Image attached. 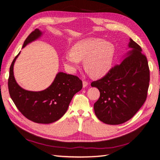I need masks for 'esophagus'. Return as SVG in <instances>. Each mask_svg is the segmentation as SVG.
Returning a JSON list of instances; mask_svg holds the SVG:
<instances>
[{
    "label": "esophagus",
    "mask_w": 160,
    "mask_h": 160,
    "mask_svg": "<svg viewBox=\"0 0 160 160\" xmlns=\"http://www.w3.org/2000/svg\"><path fill=\"white\" fill-rule=\"evenodd\" d=\"M88 82L87 81H82V86H83L84 88L88 86Z\"/></svg>",
    "instance_id": "34e87169"
}]
</instances>
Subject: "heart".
Masks as SVG:
<instances>
[{
    "mask_svg": "<svg viewBox=\"0 0 160 160\" xmlns=\"http://www.w3.org/2000/svg\"><path fill=\"white\" fill-rule=\"evenodd\" d=\"M115 48L110 42L98 38H86L77 42L71 52L63 54L62 58L70 72H75L83 60L85 69L92 76L100 78L112 68Z\"/></svg>",
    "mask_w": 160,
    "mask_h": 160,
    "instance_id": "b5f03b06",
    "label": "heart"
}]
</instances>
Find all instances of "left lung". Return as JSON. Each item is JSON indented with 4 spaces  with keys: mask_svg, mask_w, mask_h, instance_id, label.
I'll return each mask as SVG.
<instances>
[{
    "mask_svg": "<svg viewBox=\"0 0 160 160\" xmlns=\"http://www.w3.org/2000/svg\"><path fill=\"white\" fill-rule=\"evenodd\" d=\"M132 50L104 78L91 82L100 98L94 104L96 116L108 125H119L131 119L145 102L150 82L146 56L138 44L130 39Z\"/></svg>",
    "mask_w": 160,
    "mask_h": 160,
    "instance_id": "obj_1",
    "label": "left lung"
}]
</instances>
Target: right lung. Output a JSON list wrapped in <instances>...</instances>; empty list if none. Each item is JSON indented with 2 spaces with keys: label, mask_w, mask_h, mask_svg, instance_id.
<instances>
[{
  "label": "right lung",
  "mask_w": 160,
  "mask_h": 160,
  "mask_svg": "<svg viewBox=\"0 0 160 160\" xmlns=\"http://www.w3.org/2000/svg\"><path fill=\"white\" fill-rule=\"evenodd\" d=\"M41 34L39 29H35L25 39L22 48ZM10 68L8 85L12 100L23 116L35 123L48 124L56 121L68 110L74 94L81 90L82 81L76 75L60 72L45 90L39 92L24 90L18 85L13 72L14 62Z\"/></svg>",
  "instance_id": "1"
}]
</instances>
